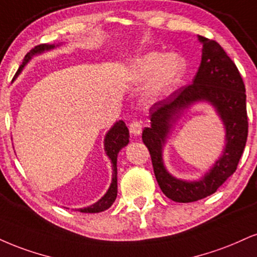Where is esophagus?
Instances as JSON below:
<instances>
[{
  "instance_id": "obj_1",
  "label": "esophagus",
  "mask_w": 257,
  "mask_h": 257,
  "mask_svg": "<svg viewBox=\"0 0 257 257\" xmlns=\"http://www.w3.org/2000/svg\"><path fill=\"white\" fill-rule=\"evenodd\" d=\"M129 132H131L133 135H135V137H138V135L141 134L142 125L139 122H137V120H134V122H132L131 124H129Z\"/></svg>"
}]
</instances>
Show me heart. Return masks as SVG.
<instances>
[{
  "label": "heart",
  "mask_w": 257,
  "mask_h": 257,
  "mask_svg": "<svg viewBox=\"0 0 257 257\" xmlns=\"http://www.w3.org/2000/svg\"><path fill=\"white\" fill-rule=\"evenodd\" d=\"M187 64L184 58L176 54L150 52L135 60L132 74L135 79L145 81L154 76L150 88L152 97H159L171 91L184 75Z\"/></svg>",
  "instance_id": "b5f03b06"
}]
</instances>
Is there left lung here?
<instances>
[{
	"label": "left lung",
	"mask_w": 257,
	"mask_h": 257,
	"mask_svg": "<svg viewBox=\"0 0 257 257\" xmlns=\"http://www.w3.org/2000/svg\"><path fill=\"white\" fill-rule=\"evenodd\" d=\"M202 57L193 83L176 89L150 109L151 126L142 132L160 189L175 202H194L215 193L236 171L248 138L245 86L236 64L215 40L199 36ZM197 101L213 104L225 126V148L209 173L199 181L174 178L162 162V147L181 112Z\"/></svg>",
	"instance_id": "1"
}]
</instances>
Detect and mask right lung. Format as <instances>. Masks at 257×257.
I'll list each match as a JSON object with an SVG mask.
<instances>
[{"label": "right lung", "mask_w": 257, "mask_h": 257, "mask_svg": "<svg viewBox=\"0 0 257 257\" xmlns=\"http://www.w3.org/2000/svg\"><path fill=\"white\" fill-rule=\"evenodd\" d=\"M58 46V45H56ZM55 48V44L49 45V44H40L37 45L32 49L30 52H27L26 56H25L23 64L19 67L18 72L15 73L14 79L18 78V75L21 73V70L24 69V67L29 63V61L35 55L42 54L44 51L52 50ZM13 79V80H14ZM129 142V131L126 128L125 123L123 120H118L115 124L111 126V129L106 133L104 139V147L106 156L109 157L112 164V181H111L110 188L107 189L106 194L101 197L100 200L93 203L92 206L85 207V208H80L78 211L81 213H99L103 212L105 209L110 208L111 205L115 202L116 196H117V154L123 147L126 146Z\"/></svg>", "instance_id": "add662e5"}]
</instances>
